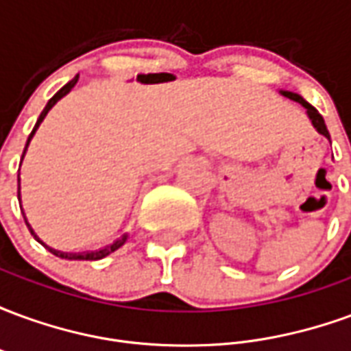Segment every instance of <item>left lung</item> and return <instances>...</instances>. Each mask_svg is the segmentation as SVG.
Returning a JSON list of instances; mask_svg holds the SVG:
<instances>
[{
	"instance_id": "obj_1",
	"label": "left lung",
	"mask_w": 351,
	"mask_h": 351,
	"mask_svg": "<svg viewBox=\"0 0 351 351\" xmlns=\"http://www.w3.org/2000/svg\"><path fill=\"white\" fill-rule=\"evenodd\" d=\"M282 93H284L286 97H289V99H293V101H297V103H301L302 107L306 108V112H308L310 120H312V123H314V128L317 130V133H322V135H325L327 138H331V137H329V131H327V125H325L324 116L319 114L316 108L312 107L310 103H306V101L302 99L301 95H297V93H293V92H282Z\"/></svg>"
}]
</instances>
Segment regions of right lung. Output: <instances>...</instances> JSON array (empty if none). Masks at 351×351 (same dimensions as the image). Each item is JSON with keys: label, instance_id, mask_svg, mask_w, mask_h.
Listing matches in <instances>:
<instances>
[{"label": "right lung", "instance_id": "obj_1", "mask_svg": "<svg viewBox=\"0 0 351 351\" xmlns=\"http://www.w3.org/2000/svg\"><path fill=\"white\" fill-rule=\"evenodd\" d=\"M77 80H79V75H77V77H75V79H73V80H69V82H67V84H65V86L62 88V90H60V92H58L56 95H54V97H52V99L49 101V103H47V107H45V110H43L41 116H39V120H37V123H35L34 131H32V133H29V137H27L26 150H27V146H29V141L34 138L37 128H39L43 120H45V116L49 114L50 108L54 107L58 101L64 97L65 93L71 92V88L75 86V84H77ZM26 150H24V154H26ZM24 154H22V160H24ZM19 201H20V176H19ZM26 223H27V221H26ZM29 231H32V229H29ZM32 235L35 237L34 231H32ZM35 239H37V237H35ZM125 239H128V235H123L122 239H118V241H114V243H112V244H108V246H105V248H101V250H95V252H84V254H69V256H67V254H62V252H54V254H56V256H60V258H65V259H88V261H95V259H101V258H105V256H108L110 252L118 250V248H120V246H122V244L125 243ZM37 241H39V239H37Z\"/></svg>", "mask_w": 351, "mask_h": 351}]
</instances>
